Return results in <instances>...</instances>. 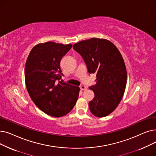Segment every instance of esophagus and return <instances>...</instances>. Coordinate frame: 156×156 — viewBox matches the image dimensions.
Listing matches in <instances>:
<instances>
[{
    "label": "esophagus",
    "mask_w": 156,
    "mask_h": 156,
    "mask_svg": "<svg viewBox=\"0 0 156 156\" xmlns=\"http://www.w3.org/2000/svg\"><path fill=\"white\" fill-rule=\"evenodd\" d=\"M80 90H83V91H84V90H86V86H80Z\"/></svg>",
    "instance_id": "1"
}]
</instances>
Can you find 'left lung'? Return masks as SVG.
Masks as SVG:
<instances>
[{
    "instance_id": "1",
    "label": "left lung",
    "mask_w": 156,
    "mask_h": 156,
    "mask_svg": "<svg viewBox=\"0 0 156 156\" xmlns=\"http://www.w3.org/2000/svg\"><path fill=\"white\" fill-rule=\"evenodd\" d=\"M83 57L88 72L96 73V84L89 88L94 94L89 102L91 112L96 117H105L120 103L127 82L126 68L122 56L110 41L91 38L73 46Z\"/></svg>"
}]
</instances>
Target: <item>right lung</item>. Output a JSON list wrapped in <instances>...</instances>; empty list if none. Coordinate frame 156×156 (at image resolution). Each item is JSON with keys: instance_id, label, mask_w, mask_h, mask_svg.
<instances>
[{"instance_id": "obj_1", "label": "right lung", "mask_w": 156, "mask_h": 156, "mask_svg": "<svg viewBox=\"0 0 156 156\" xmlns=\"http://www.w3.org/2000/svg\"><path fill=\"white\" fill-rule=\"evenodd\" d=\"M54 42L37 44L27 58L25 84L34 103L46 114L60 117L69 113L76 105L79 87L60 81V61L72 48Z\"/></svg>"}]
</instances>
